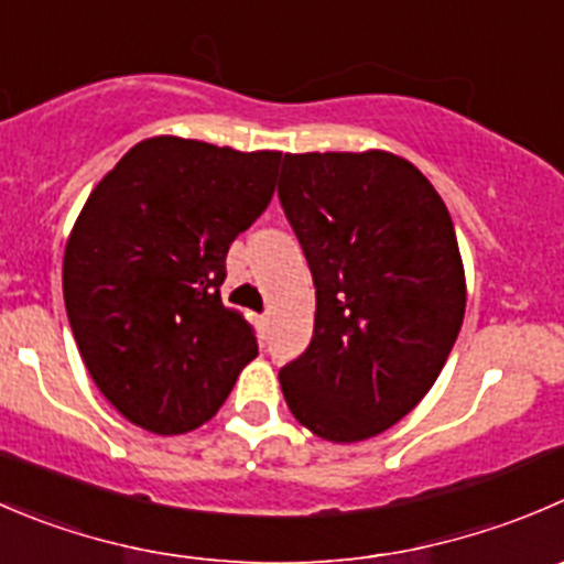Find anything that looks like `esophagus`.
I'll list each match as a JSON object with an SVG mask.
<instances>
[{"label":"esophagus","mask_w":564,"mask_h":564,"mask_svg":"<svg viewBox=\"0 0 564 564\" xmlns=\"http://www.w3.org/2000/svg\"><path fill=\"white\" fill-rule=\"evenodd\" d=\"M256 325H259V330H267V327H270V316L267 314L256 316Z\"/></svg>","instance_id":"obj_1"}]
</instances>
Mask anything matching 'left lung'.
I'll return each mask as SVG.
<instances>
[{"label":"left lung","mask_w":564,"mask_h":564,"mask_svg":"<svg viewBox=\"0 0 564 564\" xmlns=\"http://www.w3.org/2000/svg\"><path fill=\"white\" fill-rule=\"evenodd\" d=\"M316 286L314 336L278 375L294 419L355 444L393 427L433 388L466 314L446 204L388 151L286 154L278 182Z\"/></svg>","instance_id":"left-lung-1"}]
</instances>
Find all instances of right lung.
I'll return each mask as SVG.
<instances>
[{"label": "right lung", "instance_id": "add662e5", "mask_svg": "<svg viewBox=\"0 0 564 564\" xmlns=\"http://www.w3.org/2000/svg\"><path fill=\"white\" fill-rule=\"evenodd\" d=\"M278 165L281 151L149 137L82 206L65 245V311L93 382L137 427H200L259 355L220 286L228 248L275 193Z\"/></svg>", "mask_w": 564, "mask_h": 564}]
</instances>
